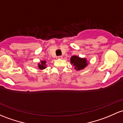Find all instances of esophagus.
Returning <instances> with one entry per match:
<instances>
[{
  "label": "esophagus",
  "mask_w": 123,
  "mask_h": 123,
  "mask_svg": "<svg viewBox=\"0 0 123 123\" xmlns=\"http://www.w3.org/2000/svg\"><path fill=\"white\" fill-rule=\"evenodd\" d=\"M56 58L58 59H62V56H58L57 57H56Z\"/></svg>",
  "instance_id": "esophagus-1"
}]
</instances>
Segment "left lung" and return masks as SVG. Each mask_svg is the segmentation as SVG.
Segmentation results:
<instances>
[{"label":"left lung","instance_id":"1","mask_svg":"<svg viewBox=\"0 0 123 123\" xmlns=\"http://www.w3.org/2000/svg\"><path fill=\"white\" fill-rule=\"evenodd\" d=\"M71 63L75 66V69L77 71L83 69L88 65L85 58H81L77 56H72L71 58Z\"/></svg>","mask_w":123,"mask_h":123}]
</instances>
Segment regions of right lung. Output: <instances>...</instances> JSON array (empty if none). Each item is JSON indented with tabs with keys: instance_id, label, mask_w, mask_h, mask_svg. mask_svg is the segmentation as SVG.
Here are the masks:
<instances>
[{
	"instance_id": "1",
	"label": "right lung",
	"mask_w": 123,
	"mask_h": 123,
	"mask_svg": "<svg viewBox=\"0 0 123 123\" xmlns=\"http://www.w3.org/2000/svg\"><path fill=\"white\" fill-rule=\"evenodd\" d=\"M46 67V61H42L40 64H38V67L40 69H45Z\"/></svg>"
}]
</instances>
